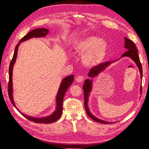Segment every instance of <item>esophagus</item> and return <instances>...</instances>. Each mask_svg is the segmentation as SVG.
Instances as JSON below:
<instances>
[{"label": "esophagus", "mask_w": 149, "mask_h": 149, "mask_svg": "<svg viewBox=\"0 0 149 149\" xmlns=\"http://www.w3.org/2000/svg\"><path fill=\"white\" fill-rule=\"evenodd\" d=\"M84 77L83 76V75H78V76L76 77V81L77 82H79V83H81V82H83L84 81Z\"/></svg>", "instance_id": "obj_1"}]
</instances>
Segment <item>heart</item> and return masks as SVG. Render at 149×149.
<instances>
[{
  "mask_svg": "<svg viewBox=\"0 0 149 149\" xmlns=\"http://www.w3.org/2000/svg\"><path fill=\"white\" fill-rule=\"evenodd\" d=\"M107 50L106 42L94 36L86 37L75 46L76 52L84 55L83 62L87 65H93L101 62L105 57Z\"/></svg>",
  "mask_w": 149,
  "mask_h": 149,
  "instance_id": "obj_1",
  "label": "heart"
}]
</instances>
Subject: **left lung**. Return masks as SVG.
<instances>
[{
  "label": "left lung",
  "mask_w": 149,
  "mask_h": 149,
  "mask_svg": "<svg viewBox=\"0 0 149 149\" xmlns=\"http://www.w3.org/2000/svg\"><path fill=\"white\" fill-rule=\"evenodd\" d=\"M125 47L127 49V50L122 55V57L129 56L136 63V64L137 65L139 69V71L141 73V77L142 78V76H143L142 65H141V64L139 57L138 56L137 49V47H136V45L134 42L132 41V40L126 38V37L125 38ZM110 64V62L108 61V62H106L104 63H100V64L97 65V66L93 67L90 70L88 75H89V77H91L96 76V75L99 74L100 72H102V70H104L105 69V68L107 67ZM91 82H92L91 80L86 79L85 81L84 86H83V90H84V93L85 108V110H86L87 114L92 120L96 121V122H99L100 123H104V124H107V123H110V122H105V121L98 119L97 118L95 117L94 116H93L89 112V108L87 107V103H88V95H89V93L90 92L91 89ZM141 91H142V89H141Z\"/></svg>",
  "instance_id": "8db88e82"
}]
</instances>
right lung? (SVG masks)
Returning a JSON list of instances; mask_svg holds the SVG:
<instances>
[{"label": "right lung", "mask_w": 149, "mask_h": 149, "mask_svg": "<svg viewBox=\"0 0 149 149\" xmlns=\"http://www.w3.org/2000/svg\"><path fill=\"white\" fill-rule=\"evenodd\" d=\"M49 31L48 29L45 28H39L33 30V31H29L28 33L21 39L19 42L17 44L15 48V51L14 53L13 58L10 62L9 66V81H8V96L10 98V100L12 102V104L15 107L13 98H12V69H13V66L15 62H16V57H17V49H18V46L21 42H23L28 40L31 38H35V37H45ZM74 75H71L70 76H68L65 77L64 79L62 80V84L60 85L57 97H56V110L52 115L49 116L45 117V118H35L33 117H29L27 116L22 114L24 116L25 118H26L27 120H29L31 122H33L35 123H50L52 122H54L59 119L60 117L61 116L62 113V105H63V100H64V97L65 95V93H66L67 90L69 89L70 85L74 81Z\"/></svg>", "instance_id": "1"}]
</instances>
